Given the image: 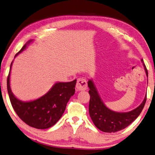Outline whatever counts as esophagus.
Listing matches in <instances>:
<instances>
[{
  "mask_svg": "<svg viewBox=\"0 0 155 155\" xmlns=\"http://www.w3.org/2000/svg\"><path fill=\"white\" fill-rule=\"evenodd\" d=\"M76 88H77V91H85L87 90V81L85 79L82 78H78L77 81V85H76Z\"/></svg>",
  "mask_w": 155,
  "mask_h": 155,
  "instance_id": "1",
  "label": "esophagus"
}]
</instances>
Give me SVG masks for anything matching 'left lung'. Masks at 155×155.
I'll return each mask as SVG.
<instances>
[{
    "instance_id": "8db88e82",
    "label": "left lung",
    "mask_w": 155,
    "mask_h": 155,
    "mask_svg": "<svg viewBox=\"0 0 155 155\" xmlns=\"http://www.w3.org/2000/svg\"><path fill=\"white\" fill-rule=\"evenodd\" d=\"M145 72L148 77V71L141 59ZM90 96L89 113L95 126L104 132H116L126 128L139 116L146 101V94L141 104L129 112H119L108 108L103 101L92 79L87 82Z\"/></svg>"
}]
</instances>
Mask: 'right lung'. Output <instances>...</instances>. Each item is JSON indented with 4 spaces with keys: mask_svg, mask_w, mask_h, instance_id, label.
<instances>
[{
    "mask_svg": "<svg viewBox=\"0 0 155 155\" xmlns=\"http://www.w3.org/2000/svg\"><path fill=\"white\" fill-rule=\"evenodd\" d=\"M33 41L34 40L28 41L15 55V57L26 50ZM13 61L9 69L7 86L14 111L22 121L31 127L47 129L53 126L62 117L68 101L74 94L77 79L70 82H56L42 97L29 101H23L18 99L11 89L10 74Z\"/></svg>",
    "mask_w": 155,
    "mask_h": 155,
    "instance_id": "add662e5",
    "label": "right lung"
}]
</instances>
